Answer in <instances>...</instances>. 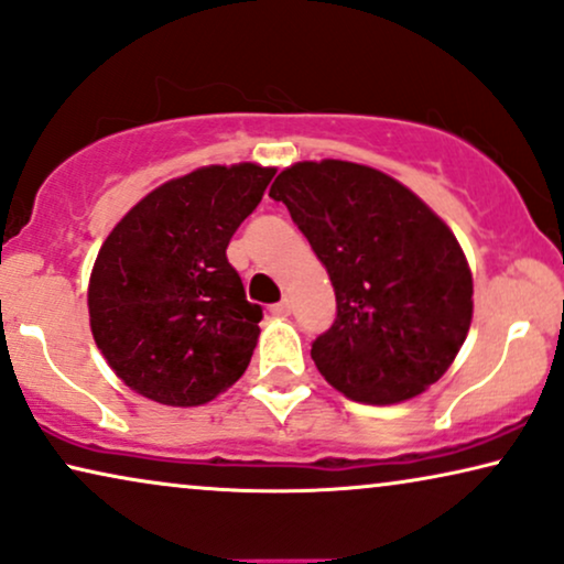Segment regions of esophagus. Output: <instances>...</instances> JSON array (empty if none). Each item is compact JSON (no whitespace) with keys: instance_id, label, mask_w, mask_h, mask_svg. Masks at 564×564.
Here are the masks:
<instances>
[{"instance_id":"1","label":"esophagus","mask_w":564,"mask_h":564,"mask_svg":"<svg viewBox=\"0 0 564 564\" xmlns=\"http://www.w3.org/2000/svg\"><path fill=\"white\" fill-rule=\"evenodd\" d=\"M270 314H273V317H289V314H291L289 299H283V302H278V304L270 306Z\"/></svg>"}]
</instances>
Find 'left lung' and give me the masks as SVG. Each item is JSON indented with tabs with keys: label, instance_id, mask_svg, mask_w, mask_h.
I'll list each match as a JSON object with an SVG mask.
<instances>
[{
	"label": "left lung",
	"instance_id": "1",
	"mask_svg": "<svg viewBox=\"0 0 564 564\" xmlns=\"http://www.w3.org/2000/svg\"><path fill=\"white\" fill-rule=\"evenodd\" d=\"M270 198L327 268L337 317L312 345L352 402L397 404L435 384L467 340L475 283L454 231L400 180L366 164L296 162Z\"/></svg>",
	"mask_w": 564,
	"mask_h": 564
}]
</instances>
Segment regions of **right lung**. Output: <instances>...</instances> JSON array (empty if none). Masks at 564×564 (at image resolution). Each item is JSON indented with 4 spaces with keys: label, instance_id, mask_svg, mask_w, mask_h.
<instances>
[{
    "label": "right lung",
    "instance_id": "add662e5",
    "mask_svg": "<svg viewBox=\"0 0 564 564\" xmlns=\"http://www.w3.org/2000/svg\"><path fill=\"white\" fill-rule=\"evenodd\" d=\"M275 167L208 164L147 193L89 273V329L116 377L147 400L198 408L235 384L262 310L245 299L227 247Z\"/></svg>",
    "mask_w": 564,
    "mask_h": 564
}]
</instances>
